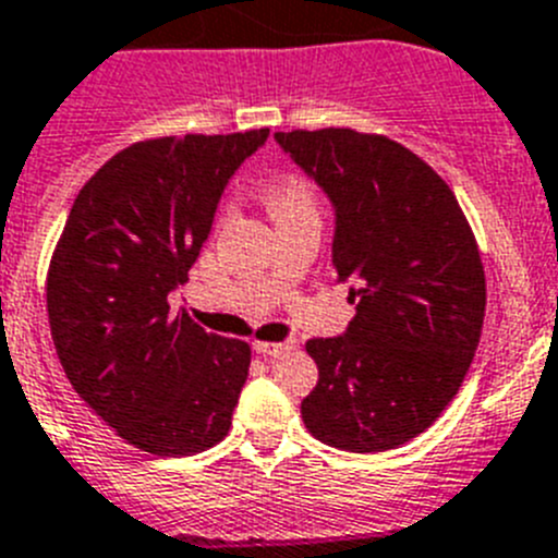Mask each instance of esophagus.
<instances>
[{"label":"esophagus","instance_id":"1","mask_svg":"<svg viewBox=\"0 0 558 558\" xmlns=\"http://www.w3.org/2000/svg\"><path fill=\"white\" fill-rule=\"evenodd\" d=\"M253 350L258 355H267V359H278V355L291 353V350H298V341L286 339V341H255Z\"/></svg>","mask_w":558,"mask_h":558}]
</instances>
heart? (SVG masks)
<instances>
[{
    "label": "heart",
    "mask_w": 558,
    "mask_h": 558,
    "mask_svg": "<svg viewBox=\"0 0 558 558\" xmlns=\"http://www.w3.org/2000/svg\"><path fill=\"white\" fill-rule=\"evenodd\" d=\"M264 205H267L269 217L275 225L283 219L294 217H316V197L311 192V185L300 178H280L264 194Z\"/></svg>",
    "instance_id": "b5f03b06"
}]
</instances>
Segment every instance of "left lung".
I'll return each mask as SVG.
<instances>
[{"label":"left lung","mask_w":558,"mask_h":558,"mask_svg":"<svg viewBox=\"0 0 558 558\" xmlns=\"http://www.w3.org/2000/svg\"><path fill=\"white\" fill-rule=\"evenodd\" d=\"M333 205V267L355 316L308 339L319 380L303 423L350 453H384L456 398L484 328L475 235L448 183L403 144L348 128L275 133Z\"/></svg>","instance_id":"left-lung-1"}]
</instances>
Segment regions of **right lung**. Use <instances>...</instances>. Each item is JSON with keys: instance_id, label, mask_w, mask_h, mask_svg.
Instances as JSON below:
<instances>
[{"instance_id": "1", "label": "right lung", "mask_w": 558, "mask_h": 558, "mask_svg": "<svg viewBox=\"0 0 558 558\" xmlns=\"http://www.w3.org/2000/svg\"><path fill=\"white\" fill-rule=\"evenodd\" d=\"M269 130L153 138L80 189L47 278L69 384L124 441L192 456L230 430L250 344L208 333L169 294L189 280L225 185Z\"/></svg>"}]
</instances>
